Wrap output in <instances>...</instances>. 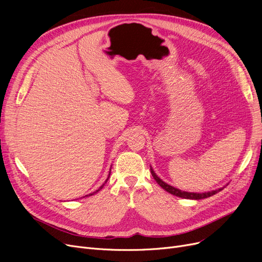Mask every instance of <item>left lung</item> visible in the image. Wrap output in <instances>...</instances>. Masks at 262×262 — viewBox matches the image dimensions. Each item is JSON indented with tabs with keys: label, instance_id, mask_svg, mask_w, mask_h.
I'll return each mask as SVG.
<instances>
[{
	"label": "left lung",
	"instance_id": "8db88e82",
	"mask_svg": "<svg viewBox=\"0 0 262 262\" xmlns=\"http://www.w3.org/2000/svg\"><path fill=\"white\" fill-rule=\"evenodd\" d=\"M150 173H152L153 178L156 180V182L158 185H160L164 190H166V191L176 195V196H179V198H184V199H190V200H201V199H205V198H209L213 194L217 193L219 191H221V190H223L224 187L222 188H219V189H215V190H212V191H207V192H189V191H182V190L180 189H177L175 187H172L170 185H168L167 182L163 181L160 177H158L155 171L153 170L152 166H150Z\"/></svg>",
	"mask_w": 262,
	"mask_h": 262
}]
</instances>
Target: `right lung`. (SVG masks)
Instances as JSON below:
<instances>
[{"label": "right lung", "instance_id": "1", "mask_svg": "<svg viewBox=\"0 0 262 262\" xmlns=\"http://www.w3.org/2000/svg\"><path fill=\"white\" fill-rule=\"evenodd\" d=\"M109 177H110V171H109V175H108V178H107V179H106V181H105V184H106V182H107V180L109 179ZM105 184H102V185H101V186H100V187H99V188H98V189L96 190V191H94L93 193H90V194H87V195H93L94 193H96V192H98V191H99V190H100V189H101L102 187H104V185H105ZM87 195H85V196H87ZM83 198H84V196H83Z\"/></svg>", "mask_w": 262, "mask_h": 262}]
</instances>
